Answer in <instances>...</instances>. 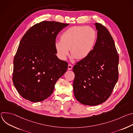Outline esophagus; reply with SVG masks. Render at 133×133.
Segmentation results:
<instances>
[{
  "mask_svg": "<svg viewBox=\"0 0 133 133\" xmlns=\"http://www.w3.org/2000/svg\"><path fill=\"white\" fill-rule=\"evenodd\" d=\"M72 68V66L71 64H68V70H71Z\"/></svg>",
  "mask_w": 133,
  "mask_h": 133,
  "instance_id": "1",
  "label": "esophagus"
}]
</instances>
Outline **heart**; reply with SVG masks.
<instances>
[{
  "label": "heart",
  "mask_w": 133,
  "mask_h": 133,
  "mask_svg": "<svg viewBox=\"0 0 133 133\" xmlns=\"http://www.w3.org/2000/svg\"><path fill=\"white\" fill-rule=\"evenodd\" d=\"M96 32L90 27L73 26L65 30L55 43V48L59 57L66 59L69 50L75 59L86 58L92 51L96 41Z\"/></svg>",
  "instance_id": "1"
}]
</instances>
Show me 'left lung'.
I'll use <instances>...</instances> for the list:
<instances>
[{
    "label": "left lung",
    "instance_id": "obj_1",
    "mask_svg": "<svg viewBox=\"0 0 133 133\" xmlns=\"http://www.w3.org/2000/svg\"><path fill=\"white\" fill-rule=\"evenodd\" d=\"M96 42L90 55L73 67L75 97L81 104L96 106L110 96L118 79L119 57L107 29L99 23Z\"/></svg>",
    "mask_w": 133,
    "mask_h": 133
}]
</instances>
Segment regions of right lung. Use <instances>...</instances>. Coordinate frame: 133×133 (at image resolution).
Returning a JSON list of instances; mask_svg holds the SVG:
<instances>
[{
    "label": "right lung",
    "mask_w": 133,
    "mask_h": 133,
    "mask_svg": "<svg viewBox=\"0 0 133 133\" xmlns=\"http://www.w3.org/2000/svg\"><path fill=\"white\" fill-rule=\"evenodd\" d=\"M68 24L44 21L28 29L14 59L12 81L17 91L31 102L44 101L52 94L68 63L56 55V36Z\"/></svg>",
    "instance_id": "right-lung-1"
}]
</instances>
